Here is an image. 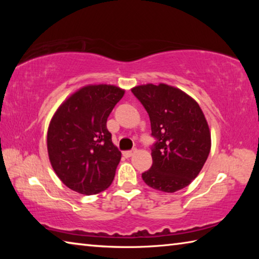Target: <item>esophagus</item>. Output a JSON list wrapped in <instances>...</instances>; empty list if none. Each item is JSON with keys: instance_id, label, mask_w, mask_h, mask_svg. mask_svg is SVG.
I'll use <instances>...</instances> for the list:
<instances>
[{"instance_id": "34e87169", "label": "esophagus", "mask_w": 259, "mask_h": 259, "mask_svg": "<svg viewBox=\"0 0 259 259\" xmlns=\"http://www.w3.org/2000/svg\"><path fill=\"white\" fill-rule=\"evenodd\" d=\"M136 152H137L136 150H133V151H125V152H123V155H124L125 157H131V156H133V155L135 154Z\"/></svg>"}]
</instances>
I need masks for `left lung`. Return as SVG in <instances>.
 Here are the masks:
<instances>
[{"mask_svg":"<svg viewBox=\"0 0 259 259\" xmlns=\"http://www.w3.org/2000/svg\"><path fill=\"white\" fill-rule=\"evenodd\" d=\"M133 94L148 113L153 164L143 181L157 191L174 193L190 185L203 168L211 136L202 109L178 88L160 83L137 85Z\"/></svg>","mask_w":259,"mask_h":259,"instance_id":"obj_1","label":"left lung"}]
</instances>
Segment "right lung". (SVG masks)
I'll list each match as a JSON object with an SVG mask.
<instances>
[{
	"label": "right lung",
	"mask_w": 259,
	"mask_h": 259,
	"mask_svg": "<svg viewBox=\"0 0 259 259\" xmlns=\"http://www.w3.org/2000/svg\"><path fill=\"white\" fill-rule=\"evenodd\" d=\"M124 90L89 84L60 105L48 128L47 146L52 169L68 188L85 195L111 185L121 152L112 142L106 122Z\"/></svg>",
	"instance_id": "add662e5"
}]
</instances>
